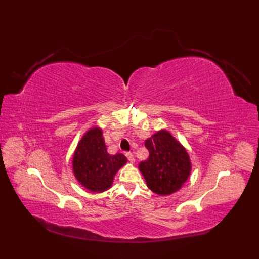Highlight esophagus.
Listing matches in <instances>:
<instances>
[{"mask_svg": "<svg viewBox=\"0 0 259 259\" xmlns=\"http://www.w3.org/2000/svg\"><path fill=\"white\" fill-rule=\"evenodd\" d=\"M126 157L128 158V160L131 162V164H133V162H134V156H133V154L131 152H127L126 153Z\"/></svg>", "mask_w": 259, "mask_h": 259, "instance_id": "obj_1", "label": "esophagus"}]
</instances>
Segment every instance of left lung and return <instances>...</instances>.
<instances>
[{
    "mask_svg": "<svg viewBox=\"0 0 259 259\" xmlns=\"http://www.w3.org/2000/svg\"><path fill=\"white\" fill-rule=\"evenodd\" d=\"M145 146L149 157L141 161L139 169L148 188L159 195H169L180 190L191 172L186 149L166 130L146 140Z\"/></svg>",
    "mask_w": 259,
    "mask_h": 259,
    "instance_id": "1",
    "label": "left lung"
}]
</instances>
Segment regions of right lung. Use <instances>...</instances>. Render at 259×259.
<instances>
[{"label": "right lung", "mask_w": 259, "mask_h": 259, "mask_svg": "<svg viewBox=\"0 0 259 259\" xmlns=\"http://www.w3.org/2000/svg\"><path fill=\"white\" fill-rule=\"evenodd\" d=\"M127 162L124 154L110 155L100 128H92L79 141L73 155V172L78 183L92 192L111 187L114 175Z\"/></svg>", "instance_id": "obj_1"}]
</instances>
